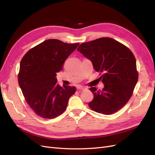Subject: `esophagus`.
Listing matches in <instances>:
<instances>
[{
	"mask_svg": "<svg viewBox=\"0 0 155 155\" xmlns=\"http://www.w3.org/2000/svg\"><path fill=\"white\" fill-rule=\"evenodd\" d=\"M76 88H77L78 91H83V90H85V89H86L85 87H84L81 86V85H78L76 87Z\"/></svg>",
	"mask_w": 155,
	"mask_h": 155,
	"instance_id": "34e87169",
	"label": "esophagus"
}]
</instances>
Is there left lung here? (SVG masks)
I'll return each mask as SVG.
<instances>
[{"instance_id": "left-lung-1", "label": "left lung", "mask_w": 155, "mask_h": 155, "mask_svg": "<svg viewBox=\"0 0 155 155\" xmlns=\"http://www.w3.org/2000/svg\"><path fill=\"white\" fill-rule=\"evenodd\" d=\"M77 50L91 61L96 72L102 73L104 88H90L94 99L89 107L105 115L113 114L129 100L137 85L138 74L133 54L112 38L102 37L79 45Z\"/></svg>"}]
</instances>
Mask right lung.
<instances>
[{
    "instance_id": "right-lung-1",
    "label": "right lung",
    "mask_w": 155,
    "mask_h": 155,
    "mask_svg": "<svg viewBox=\"0 0 155 155\" xmlns=\"http://www.w3.org/2000/svg\"><path fill=\"white\" fill-rule=\"evenodd\" d=\"M79 43H65L48 39L30 50L22 58L18 85L26 102L38 116L51 119L67 109L70 97L76 88L57 83L58 72Z\"/></svg>"
}]
</instances>
